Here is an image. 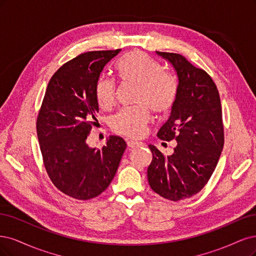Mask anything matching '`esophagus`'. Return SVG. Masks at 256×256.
I'll use <instances>...</instances> for the list:
<instances>
[{
    "label": "esophagus",
    "instance_id": "esophagus-1",
    "mask_svg": "<svg viewBox=\"0 0 256 256\" xmlns=\"http://www.w3.org/2000/svg\"><path fill=\"white\" fill-rule=\"evenodd\" d=\"M144 144L140 142H136V140H128V146L130 148H138V146H142Z\"/></svg>",
    "mask_w": 256,
    "mask_h": 256
}]
</instances>
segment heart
<instances>
[{
    "label": "heart",
    "mask_w": 256,
    "mask_h": 256,
    "mask_svg": "<svg viewBox=\"0 0 256 256\" xmlns=\"http://www.w3.org/2000/svg\"><path fill=\"white\" fill-rule=\"evenodd\" d=\"M122 80L138 86L136 101L139 105L121 110L112 119V126L118 134L128 137L142 136L150 120V108L164 114L176 102L178 87L168 73L162 72L160 62L142 52L133 51L123 57L117 66ZM117 87L108 78L98 80L96 96L103 110H110L116 103Z\"/></svg>",
    "instance_id": "1"
}]
</instances>
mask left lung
I'll return each instance as SVG.
<instances>
[{"label": "left lung", "mask_w": 256, "mask_h": 256, "mask_svg": "<svg viewBox=\"0 0 256 256\" xmlns=\"http://www.w3.org/2000/svg\"><path fill=\"white\" fill-rule=\"evenodd\" d=\"M174 68L178 84L167 122L160 128L162 140H176L170 156L150 144L153 158L148 182L160 196L171 201L190 198L208 184L224 144L220 96L216 84L203 69L184 56L156 51Z\"/></svg>", "instance_id": "8db88e82"}]
</instances>
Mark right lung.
<instances>
[{"label": "right lung", "instance_id": "add662e5", "mask_svg": "<svg viewBox=\"0 0 256 256\" xmlns=\"http://www.w3.org/2000/svg\"><path fill=\"white\" fill-rule=\"evenodd\" d=\"M121 48L83 53L62 64L48 82L37 117L44 168L55 187L78 200H90L110 186L126 144L110 136L101 149L87 144L96 124V87Z\"/></svg>", "mask_w": 256, "mask_h": 256}]
</instances>
